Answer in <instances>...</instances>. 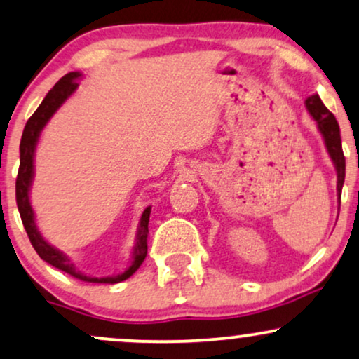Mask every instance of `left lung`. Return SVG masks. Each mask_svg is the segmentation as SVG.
Here are the masks:
<instances>
[{
  "label": "left lung",
  "mask_w": 359,
  "mask_h": 359,
  "mask_svg": "<svg viewBox=\"0 0 359 359\" xmlns=\"http://www.w3.org/2000/svg\"><path fill=\"white\" fill-rule=\"evenodd\" d=\"M306 103L309 115L313 116L314 122L318 123L319 132L325 138V145L330 154L332 163H334L336 174H338V198L341 201V189L344 184V170H346V161H344L343 147H341V135H339V125L336 122L334 115L323 105L321 98L318 95L309 97Z\"/></svg>",
  "instance_id": "obj_1"
}]
</instances>
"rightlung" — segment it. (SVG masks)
I'll use <instances>...</instances> for the list:
<instances>
[{
	"label": "right lung",
	"mask_w": 359,
	"mask_h": 359,
	"mask_svg": "<svg viewBox=\"0 0 359 359\" xmlns=\"http://www.w3.org/2000/svg\"><path fill=\"white\" fill-rule=\"evenodd\" d=\"M81 76L80 72H70L63 76L62 80L56 83L53 88L46 93V97L43 98L41 105L38 107L36 111L29 116V120L25 125L23 135H21L20 142V168H18V177H16V204H18V210L21 215V221L27 229V234L29 237V243L34 248L43 261H46L56 269L63 271V273L73 276V278L85 280V283H97V284H115L120 280L128 279L135 271L140 267L142 262L147 256V234H149V219H150V207H147L142 214L140 222H138V231H137V239H135V248L132 252V264L123 271V273L116 276H107V278H92V276H86L75 267L72 262V259L63 254L62 250H58L53 245H50L43 239V236L38 231L36 222H34V212L33 207L29 204V187L33 182V158H34V149H36L38 138L45 125L50 122L51 116L55 115V111L67 102V98L79 88V80Z\"/></svg>",
	"instance_id": "1"
}]
</instances>
